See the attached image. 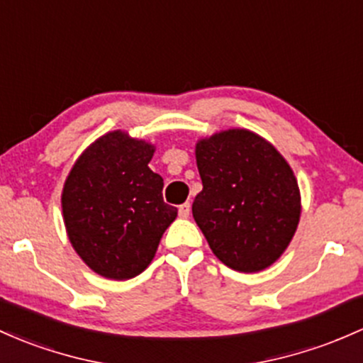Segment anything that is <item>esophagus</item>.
Returning <instances> with one entry per match:
<instances>
[{"instance_id": "esophagus-1", "label": "esophagus", "mask_w": 363, "mask_h": 363, "mask_svg": "<svg viewBox=\"0 0 363 363\" xmlns=\"http://www.w3.org/2000/svg\"><path fill=\"white\" fill-rule=\"evenodd\" d=\"M189 213H191V205L189 203H182V205L179 206V217L188 218Z\"/></svg>"}]
</instances>
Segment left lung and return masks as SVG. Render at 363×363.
Masks as SVG:
<instances>
[{"label": "left lung", "instance_id": "left-lung-1", "mask_svg": "<svg viewBox=\"0 0 363 363\" xmlns=\"http://www.w3.org/2000/svg\"><path fill=\"white\" fill-rule=\"evenodd\" d=\"M194 155L203 189L193 217L213 255L238 272L265 270L300 224L293 169L272 143L240 127L198 139Z\"/></svg>", "mask_w": 363, "mask_h": 363}]
</instances>
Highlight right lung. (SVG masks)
<instances>
[{
    "mask_svg": "<svg viewBox=\"0 0 363 363\" xmlns=\"http://www.w3.org/2000/svg\"><path fill=\"white\" fill-rule=\"evenodd\" d=\"M155 145L110 130L79 155L62 191L67 236L98 276L127 281L155 258L177 208L163 201V179L150 169Z\"/></svg>",
    "mask_w": 363,
    "mask_h": 363,
    "instance_id": "obj_1",
    "label": "right lung"
}]
</instances>
